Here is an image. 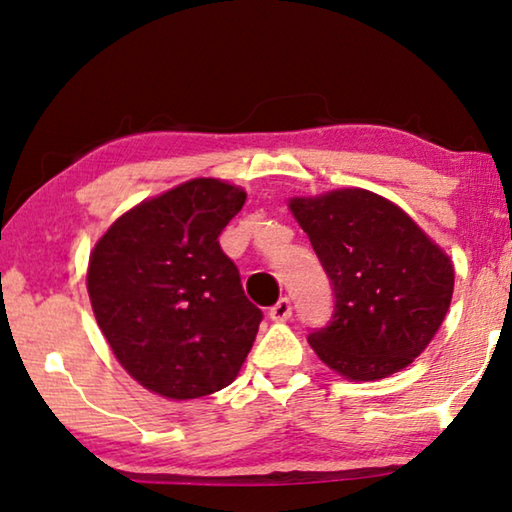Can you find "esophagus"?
Segmentation results:
<instances>
[{
	"label": "esophagus",
	"mask_w": 512,
	"mask_h": 512,
	"mask_svg": "<svg viewBox=\"0 0 512 512\" xmlns=\"http://www.w3.org/2000/svg\"><path fill=\"white\" fill-rule=\"evenodd\" d=\"M269 317L273 319V322H285V319L292 317V301L280 299L276 305H271Z\"/></svg>",
	"instance_id": "esophagus-1"
}]
</instances>
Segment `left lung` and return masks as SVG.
Listing matches in <instances>:
<instances>
[{
  "mask_svg": "<svg viewBox=\"0 0 512 512\" xmlns=\"http://www.w3.org/2000/svg\"><path fill=\"white\" fill-rule=\"evenodd\" d=\"M335 296L315 354L356 381L384 379L430 345L453 299L444 250L393 202L363 188L289 200Z\"/></svg>",
  "mask_w": 512,
  "mask_h": 512,
  "instance_id": "8db88e82",
  "label": "left lung"
}]
</instances>
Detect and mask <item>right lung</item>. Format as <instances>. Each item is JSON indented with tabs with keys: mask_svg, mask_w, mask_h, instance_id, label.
Here are the masks:
<instances>
[{
	"mask_svg": "<svg viewBox=\"0 0 512 512\" xmlns=\"http://www.w3.org/2000/svg\"><path fill=\"white\" fill-rule=\"evenodd\" d=\"M243 202L225 181H186L114 220L89 257L105 340L128 375L163 398L230 386L253 347L264 315L218 243Z\"/></svg>",
	"mask_w": 512,
	"mask_h": 512,
	"instance_id": "obj_1",
	"label": "right lung"
}]
</instances>
